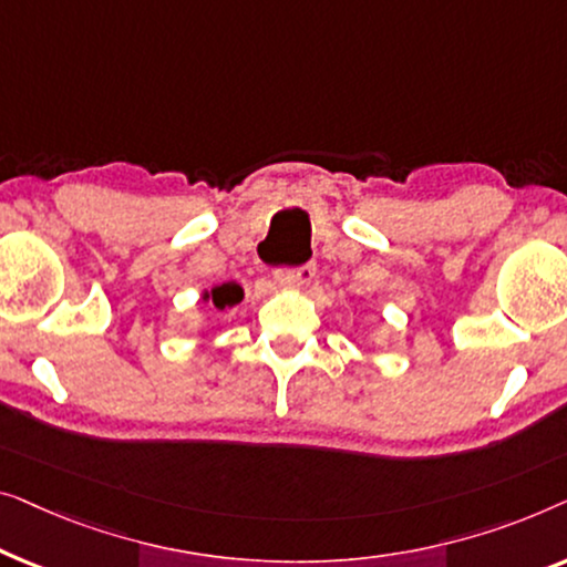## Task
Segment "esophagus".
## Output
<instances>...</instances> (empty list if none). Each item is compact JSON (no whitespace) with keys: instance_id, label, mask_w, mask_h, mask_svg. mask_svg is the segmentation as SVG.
Segmentation results:
<instances>
[{"instance_id":"1","label":"esophagus","mask_w":567,"mask_h":567,"mask_svg":"<svg viewBox=\"0 0 567 567\" xmlns=\"http://www.w3.org/2000/svg\"><path fill=\"white\" fill-rule=\"evenodd\" d=\"M316 277V265H302L292 269H277L272 280L277 287H287V290H300V287L310 285Z\"/></svg>"}]
</instances>
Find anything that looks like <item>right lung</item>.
<instances>
[{
  "instance_id": "add662e5",
  "label": "right lung",
  "mask_w": 567,
  "mask_h": 567,
  "mask_svg": "<svg viewBox=\"0 0 567 567\" xmlns=\"http://www.w3.org/2000/svg\"><path fill=\"white\" fill-rule=\"evenodd\" d=\"M241 298H244V290H241V285L238 282H223V285H218V287H213V290H205L203 292V300H210L215 308L218 310H226V308H234L236 302H241Z\"/></svg>"
}]
</instances>
